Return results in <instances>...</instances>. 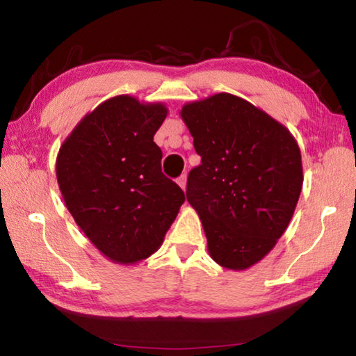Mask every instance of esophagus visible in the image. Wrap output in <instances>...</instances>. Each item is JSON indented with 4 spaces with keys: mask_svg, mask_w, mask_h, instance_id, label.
I'll list each match as a JSON object with an SVG mask.
<instances>
[{
    "mask_svg": "<svg viewBox=\"0 0 356 356\" xmlns=\"http://www.w3.org/2000/svg\"><path fill=\"white\" fill-rule=\"evenodd\" d=\"M177 184H179L180 188H182V190L185 191V188H186V176H185V174H184V176H180V177L177 179Z\"/></svg>",
    "mask_w": 356,
    "mask_h": 356,
    "instance_id": "obj_1",
    "label": "esophagus"
}]
</instances>
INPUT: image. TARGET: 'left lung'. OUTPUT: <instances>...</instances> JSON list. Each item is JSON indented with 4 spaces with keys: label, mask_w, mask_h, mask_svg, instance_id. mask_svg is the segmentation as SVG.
Listing matches in <instances>:
<instances>
[{
    "label": "left lung",
    "mask_w": 356,
    "mask_h": 356,
    "mask_svg": "<svg viewBox=\"0 0 356 356\" xmlns=\"http://www.w3.org/2000/svg\"><path fill=\"white\" fill-rule=\"evenodd\" d=\"M201 165L186 182L210 257L246 270L273 250L297 207L303 166L284 125L237 95L220 92L180 111Z\"/></svg>",
    "instance_id": "8db88e82"
}]
</instances>
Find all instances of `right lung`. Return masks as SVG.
<instances>
[{
    "label": "right lung",
    "instance_id": "1",
    "mask_svg": "<svg viewBox=\"0 0 356 356\" xmlns=\"http://www.w3.org/2000/svg\"><path fill=\"white\" fill-rule=\"evenodd\" d=\"M166 114L160 102L116 95L88 113L59 147L56 177L65 207L114 264L154 254L185 201L161 172L163 154L154 143Z\"/></svg>",
    "mask_w": 356,
    "mask_h": 356
}]
</instances>
